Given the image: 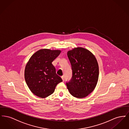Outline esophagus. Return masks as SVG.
Here are the masks:
<instances>
[{
	"instance_id": "1",
	"label": "esophagus",
	"mask_w": 129,
	"mask_h": 129,
	"mask_svg": "<svg viewBox=\"0 0 129 129\" xmlns=\"http://www.w3.org/2000/svg\"><path fill=\"white\" fill-rule=\"evenodd\" d=\"M62 79V80H63V81H64V80H65V77H64V76L63 75V76H61Z\"/></svg>"
}]
</instances>
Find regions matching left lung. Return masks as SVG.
<instances>
[{
  "label": "left lung",
  "instance_id": "obj_1",
  "mask_svg": "<svg viewBox=\"0 0 129 129\" xmlns=\"http://www.w3.org/2000/svg\"><path fill=\"white\" fill-rule=\"evenodd\" d=\"M67 55L73 73L71 79L66 82L68 89L74 97H86L93 91L98 82L97 61L92 53L82 47L69 51Z\"/></svg>",
  "mask_w": 129,
  "mask_h": 129
}]
</instances>
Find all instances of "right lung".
<instances>
[{
	"label": "right lung",
	"mask_w": 129,
	"mask_h": 129,
	"mask_svg": "<svg viewBox=\"0 0 129 129\" xmlns=\"http://www.w3.org/2000/svg\"><path fill=\"white\" fill-rule=\"evenodd\" d=\"M60 53V50H40L32 55L26 65V83L31 91L40 98L52 94L56 85L62 81L52 64Z\"/></svg>",
	"instance_id": "right-lung-1"
}]
</instances>
